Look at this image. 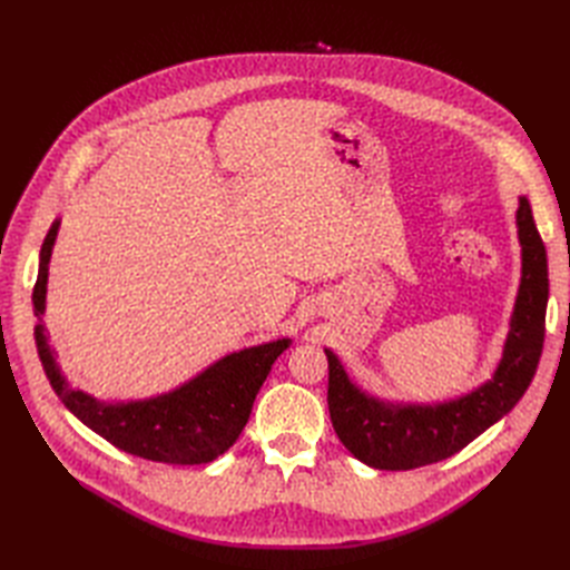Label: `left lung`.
<instances>
[{
	"label": "left lung",
	"instance_id": "obj_1",
	"mask_svg": "<svg viewBox=\"0 0 570 570\" xmlns=\"http://www.w3.org/2000/svg\"><path fill=\"white\" fill-rule=\"evenodd\" d=\"M515 226L523 256L521 287L502 361L485 385L433 406L385 404L361 392L340 358L325 350L331 421L340 442L358 461L381 471H411L450 459L519 404L542 356L549 273L544 243L525 197L519 199Z\"/></svg>",
	"mask_w": 570,
	"mask_h": 570
}]
</instances>
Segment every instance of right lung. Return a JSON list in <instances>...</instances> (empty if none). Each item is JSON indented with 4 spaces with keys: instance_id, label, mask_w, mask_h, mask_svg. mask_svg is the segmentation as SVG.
<instances>
[{
    "instance_id": "1",
    "label": "right lung",
    "mask_w": 570,
    "mask_h": 570,
    "mask_svg": "<svg viewBox=\"0 0 570 570\" xmlns=\"http://www.w3.org/2000/svg\"><path fill=\"white\" fill-rule=\"evenodd\" d=\"M57 233L59 220L49 228L40 249L38 283L32 289L38 318L45 314L47 273ZM36 342L49 385L73 416L118 450L178 465L209 463L230 450L249 421L256 394L275 358L289 347V340L283 337L233 352L174 392L140 402L107 404L68 385L42 323L36 325Z\"/></svg>"
}]
</instances>
